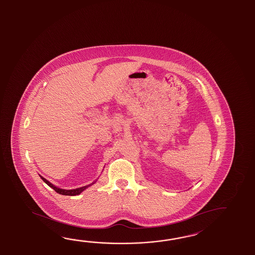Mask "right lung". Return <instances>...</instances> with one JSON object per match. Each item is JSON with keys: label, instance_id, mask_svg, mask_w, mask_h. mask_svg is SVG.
<instances>
[{"label": "right lung", "instance_id": "1", "mask_svg": "<svg viewBox=\"0 0 255 255\" xmlns=\"http://www.w3.org/2000/svg\"><path fill=\"white\" fill-rule=\"evenodd\" d=\"M40 178L43 180L44 182H45L47 185H49L50 187H51L52 189H54V191H56L58 194H60V195H80V193L83 191V190H85L87 187H88V185H86V186H82V187H80V188H77V189H72V190H65V189H60V188H58V187H56L54 185H52V184H50V182L48 181V180H46L44 177H42V176H40Z\"/></svg>", "mask_w": 255, "mask_h": 255}]
</instances>
